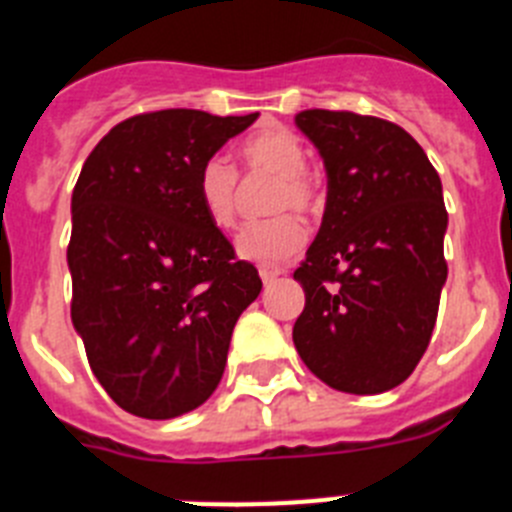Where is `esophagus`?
<instances>
[{
	"label": "esophagus",
	"instance_id": "esophagus-1",
	"mask_svg": "<svg viewBox=\"0 0 512 512\" xmlns=\"http://www.w3.org/2000/svg\"><path fill=\"white\" fill-rule=\"evenodd\" d=\"M259 274H261V282L271 284V282H274V279L279 277V274H282V269H274V266H261Z\"/></svg>",
	"mask_w": 512,
	"mask_h": 512
}]
</instances>
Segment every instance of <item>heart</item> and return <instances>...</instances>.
I'll return each mask as SVG.
<instances>
[{
  "label": "heart",
  "instance_id": "heart-1",
  "mask_svg": "<svg viewBox=\"0 0 512 512\" xmlns=\"http://www.w3.org/2000/svg\"><path fill=\"white\" fill-rule=\"evenodd\" d=\"M238 156L248 174H277L269 210L279 215L253 223L238 235V253L261 264H279L295 256L307 230L295 212L315 217L323 212L325 189L320 176L305 164L307 148L302 138L282 125L253 130L238 146ZM197 197L207 220L220 230L238 223V171L225 158H210L197 174Z\"/></svg>",
  "mask_w": 512,
  "mask_h": 512
}]
</instances>
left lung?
<instances>
[{"instance_id":"8db88e82","label":"left lung","mask_w":512,"mask_h":512,"mask_svg":"<svg viewBox=\"0 0 512 512\" xmlns=\"http://www.w3.org/2000/svg\"><path fill=\"white\" fill-rule=\"evenodd\" d=\"M328 169V205L295 279L305 310L292 338L328 387L379 395L413 374L431 343L449 266L441 179L418 140L382 117L302 110Z\"/></svg>"}]
</instances>
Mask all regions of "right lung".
I'll list each match as a JSON object with an SVG mask.
<instances>
[{"mask_svg":"<svg viewBox=\"0 0 512 512\" xmlns=\"http://www.w3.org/2000/svg\"><path fill=\"white\" fill-rule=\"evenodd\" d=\"M259 112H140L84 161L71 197V320L122 410L166 420L215 392L259 271L207 220L197 174Z\"/></svg>","mask_w":512,"mask_h":512,"instance_id":"add662e5","label":"right lung"}]
</instances>
